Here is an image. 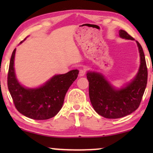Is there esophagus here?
I'll use <instances>...</instances> for the list:
<instances>
[{
    "instance_id": "1",
    "label": "esophagus",
    "mask_w": 153,
    "mask_h": 153,
    "mask_svg": "<svg viewBox=\"0 0 153 153\" xmlns=\"http://www.w3.org/2000/svg\"><path fill=\"white\" fill-rule=\"evenodd\" d=\"M85 73H86V71L85 70H83V69H81L80 70H79V76H84L85 74Z\"/></svg>"
}]
</instances>
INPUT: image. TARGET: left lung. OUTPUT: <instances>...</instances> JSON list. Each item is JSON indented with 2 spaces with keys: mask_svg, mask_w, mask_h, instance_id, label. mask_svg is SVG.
Instances as JSON below:
<instances>
[{
  "mask_svg": "<svg viewBox=\"0 0 153 153\" xmlns=\"http://www.w3.org/2000/svg\"><path fill=\"white\" fill-rule=\"evenodd\" d=\"M122 38L134 40L125 30H120ZM141 65L139 71L131 82L120 90H116L102 74L88 72L89 82V97L94 109L100 116L106 118H120L137 110L141 103L147 85L148 68L145 55L139 42Z\"/></svg>",
  "mask_w": 153,
  "mask_h": 153,
  "instance_id": "1",
  "label": "left lung"
}]
</instances>
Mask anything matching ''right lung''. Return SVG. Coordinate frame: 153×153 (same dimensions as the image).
I'll return each instance as SVG.
<instances>
[{"label": "right lung", "instance_id": "1", "mask_svg": "<svg viewBox=\"0 0 153 153\" xmlns=\"http://www.w3.org/2000/svg\"><path fill=\"white\" fill-rule=\"evenodd\" d=\"M16 49L12 52L7 74V87L14 104L24 116L34 120L53 118L61 109L65 94L78 76L79 70L54 76L45 85L35 89L23 87L16 80L14 70Z\"/></svg>", "mask_w": 153, "mask_h": 153}]
</instances>
